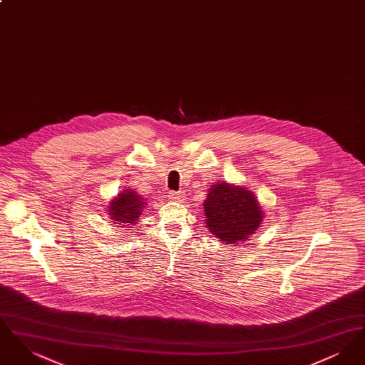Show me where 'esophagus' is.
Instances as JSON below:
<instances>
[{
  "mask_svg": "<svg viewBox=\"0 0 365 365\" xmlns=\"http://www.w3.org/2000/svg\"><path fill=\"white\" fill-rule=\"evenodd\" d=\"M168 198L171 201H182L185 198V194L180 192V191H170L168 192Z\"/></svg>",
  "mask_w": 365,
  "mask_h": 365,
  "instance_id": "34e87169",
  "label": "esophagus"
}]
</instances>
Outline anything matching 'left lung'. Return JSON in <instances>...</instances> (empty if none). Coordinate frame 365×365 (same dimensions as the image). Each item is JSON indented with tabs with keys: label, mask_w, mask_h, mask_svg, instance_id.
<instances>
[{
	"label": "left lung",
	"mask_w": 365,
	"mask_h": 365,
	"mask_svg": "<svg viewBox=\"0 0 365 365\" xmlns=\"http://www.w3.org/2000/svg\"><path fill=\"white\" fill-rule=\"evenodd\" d=\"M204 212L207 230L228 246L246 241L249 235L259 230L264 219V212L255 192L227 182H219L209 187Z\"/></svg>",
	"instance_id": "8db88e82"
}]
</instances>
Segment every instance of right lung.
Here are the masks:
<instances>
[{"label": "right lung", "mask_w": 365, "mask_h": 365, "mask_svg": "<svg viewBox=\"0 0 365 365\" xmlns=\"http://www.w3.org/2000/svg\"><path fill=\"white\" fill-rule=\"evenodd\" d=\"M146 205V201L139 195L137 191L125 189L113 198L108 207V215L112 225L118 227L134 226L138 223L142 209Z\"/></svg>", "instance_id": "right-lung-1"}]
</instances>
